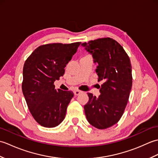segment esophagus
I'll list each match as a JSON object with an SVG mask.
<instances>
[{
    "label": "esophagus",
    "instance_id": "1",
    "mask_svg": "<svg viewBox=\"0 0 158 158\" xmlns=\"http://www.w3.org/2000/svg\"><path fill=\"white\" fill-rule=\"evenodd\" d=\"M82 92H83L80 91V90H75V91L74 92V94H75V96H78V95L80 94H81Z\"/></svg>",
    "mask_w": 158,
    "mask_h": 158
}]
</instances>
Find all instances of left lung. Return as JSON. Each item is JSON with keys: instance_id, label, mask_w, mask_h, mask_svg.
<instances>
[{"instance_id": "obj_1", "label": "left lung", "mask_w": 158, "mask_h": 158, "mask_svg": "<svg viewBox=\"0 0 158 158\" xmlns=\"http://www.w3.org/2000/svg\"><path fill=\"white\" fill-rule=\"evenodd\" d=\"M81 46L92 55L98 81H103L98 97L88 94L86 118L96 128H108L119 122L128 101L132 85L130 60L122 45L113 39H99Z\"/></svg>"}]
</instances>
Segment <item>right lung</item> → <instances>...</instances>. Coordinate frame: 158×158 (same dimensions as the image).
<instances>
[{
    "label": "right lung",
    "mask_w": 158,
    "mask_h": 158,
    "mask_svg": "<svg viewBox=\"0 0 158 158\" xmlns=\"http://www.w3.org/2000/svg\"><path fill=\"white\" fill-rule=\"evenodd\" d=\"M80 44L77 42L41 45L24 63L23 94L32 117L43 127H56L65 118L67 106L74 94L55 89L53 83L64 75V68Z\"/></svg>",
    "instance_id": "1"
}]
</instances>
